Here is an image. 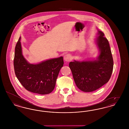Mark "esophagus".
Listing matches in <instances>:
<instances>
[{
  "mask_svg": "<svg viewBox=\"0 0 129 129\" xmlns=\"http://www.w3.org/2000/svg\"><path fill=\"white\" fill-rule=\"evenodd\" d=\"M72 59V56L70 54H67L65 55L64 56V60L65 61L68 62L70 60H71V59Z\"/></svg>",
  "mask_w": 129,
  "mask_h": 129,
  "instance_id": "34e87169",
  "label": "esophagus"
}]
</instances>
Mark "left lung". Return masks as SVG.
I'll list each match as a JSON object with an SVG mask.
<instances>
[{
  "mask_svg": "<svg viewBox=\"0 0 129 129\" xmlns=\"http://www.w3.org/2000/svg\"><path fill=\"white\" fill-rule=\"evenodd\" d=\"M95 43L99 51L95 59L70 62L74 82L84 92H92L104 86L110 79L113 69V59L109 43L104 33L98 30Z\"/></svg>",
  "mask_w": 129,
  "mask_h": 129,
  "instance_id": "left-lung-1",
  "label": "left lung"
}]
</instances>
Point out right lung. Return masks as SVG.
<instances>
[{
    "instance_id": "add662e5",
    "label": "right lung",
    "mask_w": 129,
    "mask_h": 129,
    "mask_svg": "<svg viewBox=\"0 0 129 129\" xmlns=\"http://www.w3.org/2000/svg\"><path fill=\"white\" fill-rule=\"evenodd\" d=\"M21 39L20 37L15 46L13 61L16 77L29 91L42 95L50 93L55 87L57 77L63 66V57L30 64L23 55Z\"/></svg>"
}]
</instances>
